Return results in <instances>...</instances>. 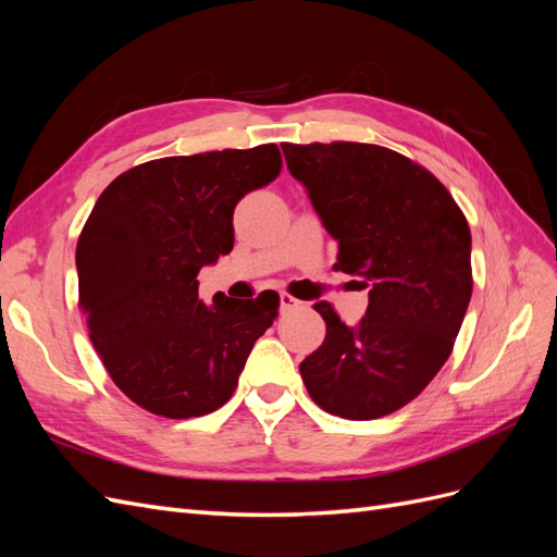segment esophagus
Returning a JSON list of instances; mask_svg holds the SVG:
<instances>
[{"mask_svg":"<svg viewBox=\"0 0 557 557\" xmlns=\"http://www.w3.org/2000/svg\"><path fill=\"white\" fill-rule=\"evenodd\" d=\"M299 305H301V301L295 299L293 295L281 293V311H293V309H297Z\"/></svg>","mask_w":557,"mask_h":557,"instance_id":"1","label":"esophagus"}]
</instances>
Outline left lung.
I'll list each match as a JSON object with an SVG mask.
<instances>
[{
  "label": "left lung",
  "instance_id": "obj_1",
  "mask_svg": "<svg viewBox=\"0 0 557 557\" xmlns=\"http://www.w3.org/2000/svg\"><path fill=\"white\" fill-rule=\"evenodd\" d=\"M339 246L336 272L369 288L358 325L318 301L327 334L299 364L311 399L348 420L393 413L448 360L471 297V232L444 185L374 144H281Z\"/></svg>",
  "mask_w": 557,
  "mask_h": 557
}]
</instances>
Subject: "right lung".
Listing matches in <instances>:
<instances>
[{"label":"right lung","instance_id":"right-lung-1","mask_svg":"<svg viewBox=\"0 0 557 557\" xmlns=\"http://www.w3.org/2000/svg\"><path fill=\"white\" fill-rule=\"evenodd\" d=\"M281 174L276 144L160 158L99 195L76 246L78 307L109 376L141 409L205 416L232 397L278 295L215 293L197 274L234 246L239 199Z\"/></svg>","mask_w":557,"mask_h":557}]
</instances>
